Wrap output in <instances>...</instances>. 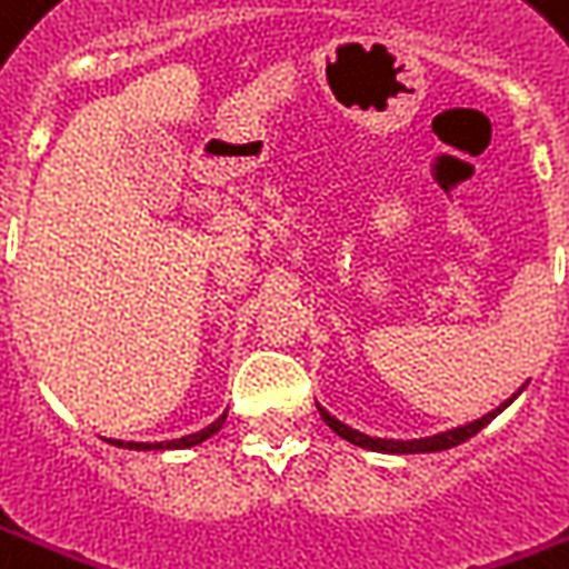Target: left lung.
<instances>
[{"label":"left lung","mask_w":569,"mask_h":569,"mask_svg":"<svg viewBox=\"0 0 569 569\" xmlns=\"http://www.w3.org/2000/svg\"><path fill=\"white\" fill-rule=\"evenodd\" d=\"M527 385H520L515 395L508 397L506 403H499V407L492 409V412H487V416H480V419H475V422L468 425H459V428H450V431H440V435H431V437H412V440H391V437H369L363 435V431H357V428H351V425H345L341 419H336L332 412L326 407H320L317 403V409H320V416H323V422L336 431L339 437H345L348 443H353V447H363V450H372V452H391V456H416V452H440V450H450V447H459V443H465L468 437H475L480 431V428H487V425L502 412L506 407H511L515 400H518V395L523 391Z\"/></svg>","instance_id":"1"}]
</instances>
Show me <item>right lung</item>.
<instances>
[{"label":"right lung","instance_id":"1","mask_svg":"<svg viewBox=\"0 0 569 569\" xmlns=\"http://www.w3.org/2000/svg\"><path fill=\"white\" fill-rule=\"evenodd\" d=\"M224 419H228V412H221L216 422L200 428L197 435H184V437H174V440H160V443H134V440H110L113 447H122V450H190V447H200L202 440H209L212 435H218L221 428H224Z\"/></svg>","mask_w":569,"mask_h":569}]
</instances>
